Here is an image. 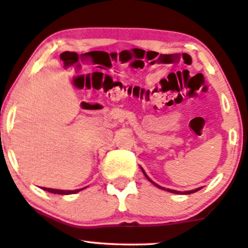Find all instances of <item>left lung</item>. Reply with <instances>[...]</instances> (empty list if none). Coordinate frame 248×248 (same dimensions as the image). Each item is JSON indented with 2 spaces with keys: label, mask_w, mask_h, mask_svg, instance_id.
Instances as JSON below:
<instances>
[{
  "label": "left lung",
  "mask_w": 248,
  "mask_h": 248,
  "mask_svg": "<svg viewBox=\"0 0 248 248\" xmlns=\"http://www.w3.org/2000/svg\"><path fill=\"white\" fill-rule=\"evenodd\" d=\"M140 169H142V171H143V174L145 175V177L147 178V180H149L150 182H151V183H153L155 184V186H156V187H159V189H162V190H166V191H168V192H171V193H178V194H190V193H194V192H197V191H199L200 190V187H198V189H196V190H191V191H186V192H180V191H176V190H170V189H165V187H162V186H158V184L156 183H155V182H153L151 178H150L149 176H147V175L145 174V171H144V169L140 167Z\"/></svg>",
  "instance_id": "1"
}]
</instances>
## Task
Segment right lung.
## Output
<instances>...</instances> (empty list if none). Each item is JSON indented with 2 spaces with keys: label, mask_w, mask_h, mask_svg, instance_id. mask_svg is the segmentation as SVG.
Returning <instances> with one entry per match:
<instances>
[{
  "label": "right lung",
  "mask_w": 248,
  "mask_h": 248,
  "mask_svg": "<svg viewBox=\"0 0 248 248\" xmlns=\"http://www.w3.org/2000/svg\"><path fill=\"white\" fill-rule=\"evenodd\" d=\"M43 190L48 191V192L55 193V194H72V193L79 192V191L83 190V189H79V190H57V189H49V187H43Z\"/></svg>",
  "instance_id": "1"
}]
</instances>
